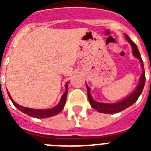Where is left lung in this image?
Returning <instances> with one entry per match:
<instances>
[{"instance_id": "obj_1", "label": "left lung", "mask_w": 151, "mask_h": 151, "mask_svg": "<svg viewBox=\"0 0 151 151\" xmlns=\"http://www.w3.org/2000/svg\"><path fill=\"white\" fill-rule=\"evenodd\" d=\"M125 38L127 39L129 43L132 45V54L135 57H137L140 60L141 63V67L143 69V73L141 74V77H140V82L138 85L136 89L132 94H130L129 97H127L125 99L122 100V101H119V102L116 103V104H105V103H99L97 101H94V99L92 98L91 95L90 94V88L88 87V85H86L87 87V92H88V101L90 103L91 106L92 108H94V110H97L100 113H116L119 112H121L124 110L125 109L128 108L129 106H132L133 104L136 102V101L138 100L139 96L141 95V92L143 91L144 86L145 84V68H144L143 60L141 59V54L139 53V50L138 49V47L134 43L132 39L129 38L127 35H125Z\"/></svg>"}]
</instances>
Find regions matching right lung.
<instances>
[{
    "label": "right lung",
    "mask_w": 151,
    "mask_h": 151,
    "mask_svg": "<svg viewBox=\"0 0 151 151\" xmlns=\"http://www.w3.org/2000/svg\"><path fill=\"white\" fill-rule=\"evenodd\" d=\"M66 91L63 94L62 97H61L60 101L59 102V104L55 106V107L50 108V109H46V110H36V109H31V108H27L24 107V106H20V105L17 104V103H15L13 101V99L10 97L9 92L7 91V94L9 95L10 99L11 100L12 103L13 104V105L16 106V107L19 110H20L22 113H26L27 115L30 116L32 117H35V118H38V119H44V118H47V117H50L52 116L57 115L61 110L63 109L64 106H65V104H66V96H67L68 93V83H66Z\"/></svg>",
    "instance_id": "right-lung-1"
}]
</instances>
